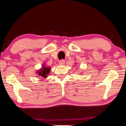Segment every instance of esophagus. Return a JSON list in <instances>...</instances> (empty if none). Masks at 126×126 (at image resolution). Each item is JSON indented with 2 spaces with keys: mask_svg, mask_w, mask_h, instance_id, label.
I'll use <instances>...</instances> for the list:
<instances>
[{
  "mask_svg": "<svg viewBox=\"0 0 126 126\" xmlns=\"http://www.w3.org/2000/svg\"><path fill=\"white\" fill-rule=\"evenodd\" d=\"M65 61L64 60H61L59 61V64L60 65H64L65 64Z\"/></svg>",
  "mask_w": 126,
  "mask_h": 126,
  "instance_id": "34e87169",
  "label": "esophagus"
}]
</instances>
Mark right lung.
Here are the masks:
<instances>
[{"label":"right lung","mask_w":126,"mask_h":126,"mask_svg":"<svg viewBox=\"0 0 126 126\" xmlns=\"http://www.w3.org/2000/svg\"><path fill=\"white\" fill-rule=\"evenodd\" d=\"M49 72L50 68H47V67H44V66H43L41 70H38L37 72V73H38V75L39 76L46 78L47 77V75L49 73Z\"/></svg>","instance_id":"1"}]
</instances>
